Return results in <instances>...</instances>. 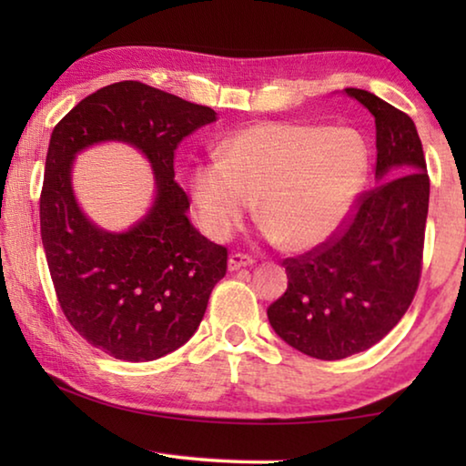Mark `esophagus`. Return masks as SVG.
Segmentation results:
<instances>
[{
	"label": "esophagus",
	"mask_w": 466,
	"mask_h": 466,
	"mask_svg": "<svg viewBox=\"0 0 466 466\" xmlns=\"http://www.w3.org/2000/svg\"><path fill=\"white\" fill-rule=\"evenodd\" d=\"M252 263L255 261H252L248 255H244V252H232L230 258H228V269L238 271V269H242V267H250Z\"/></svg>",
	"instance_id": "esophagus-1"
}]
</instances>
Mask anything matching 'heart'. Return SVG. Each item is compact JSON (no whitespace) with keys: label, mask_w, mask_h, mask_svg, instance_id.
<instances>
[{"label":"heart","mask_w":466,"mask_h":466,"mask_svg":"<svg viewBox=\"0 0 466 466\" xmlns=\"http://www.w3.org/2000/svg\"><path fill=\"white\" fill-rule=\"evenodd\" d=\"M193 170L191 193L205 232L224 238L257 199V218L283 250H310L353 209L370 170L364 136L351 127L267 121L224 141Z\"/></svg>","instance_id":"heart-1"}]
</instances>
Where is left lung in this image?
Masks as SVG:
<instances>
[{"mask_svg":"<svg viewBox=\"0 0 466 466\" xmlns=\"http://www.w3.org/2000/svg\"><path fill=\"white\" fill-rule=\"evenodd\" d=\"M345 94L374 115L378 185L360 195L343 230L283 261L288 289L267 309L283 341L329 361L370 350L403 319L420 286L430 205L411 116L372 92Z\"/></svg>","mask_w":466,"mask_h":466,"instance_id":"left-lung-1","label":"left lung"}]
</instances>
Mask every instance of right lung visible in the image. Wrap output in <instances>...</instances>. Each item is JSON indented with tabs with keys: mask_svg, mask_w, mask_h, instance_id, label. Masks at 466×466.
I'll use <instances>...</instances> for the list:
<instances>
[{
	"mask_svg": "<svg viewBox=\"0 0 466 466\" xmlns=\"http://www.w3.org/2000/svg\"><path fill=\"white\" fill-rule=\"evenodd\" d=\"M214 121V108L127 80L77 102L51 133L41 236L55 294L69 325L116 360L152 361L185 345L226 275V247L188 222L175 180L178 144ZM102 140L137 147L155 170L153 208L127 233L92 225L73 195L75 154Z\"/></svg>",
	"mask_w": 466,
	"mask_h": 466,
	"instance_id": "right-lung-1",
	"label": "right lung"
}]
</instances>
